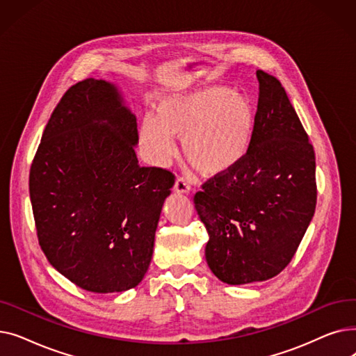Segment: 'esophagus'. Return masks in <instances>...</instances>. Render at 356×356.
Segmentation results:
<instances>
[{
	"label": "esophagus",
	"instance_id": "esophagus-1",
	"mask_svg": "<svg viewBox=\"0 0 356 356\" xmlns=\"http://www.w3.org/2000/svg\"><path fill=\"white\" fill-rule=\"evenodd\" d=\"M175 192L177 193H189L191 192V184L189 181L183 179V177H179L175 183Z\"/></svg>",
	"mask_w": 356,
	"mask_h": 356
}]
</instances>
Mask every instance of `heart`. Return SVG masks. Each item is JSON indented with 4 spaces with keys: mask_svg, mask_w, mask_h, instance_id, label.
I'll list each match as a JSON object with an SVG mask.
<instances>
[{
    "mask_svg": "<svg viewBox=\"0 0 356 356\" xmlns=\"http://www.w3.org/2000/svg\"><path fill=\"white\" fill-rule=\"evenodd\" d=\"M252 104L228 86L212 85L160 99L154 117L140 127L147 159L167 165L176 154L175 137L183 138L188 161L204 176L232 172L247 157L255 133Z\"/></svg>",
    "mask_w": 356,
    "mask_h": 356,
    "instance_id": "b5f03b06",
    "label": "heart"
}]
</instances>
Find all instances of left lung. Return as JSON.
Segmentation results:
<instances>
[{
  "instance_id": "8db88e82",
  "label": "left lung",
  "mask_w": 356,
  "mask_h": 356,
  "mask_svg": "<svg viewBox=\"0 0 356 356\" xmlns=\"http://www.w3.org/2000/svg\"><path fill=\"white\" fill-rule=\"evenodd\" d=\"M255 133L232 172L195 195L209 241L204 257L220 282H266L294 257L316 209L313 145L282 83L257 70Z\"/></svg>"
}]
</instances>
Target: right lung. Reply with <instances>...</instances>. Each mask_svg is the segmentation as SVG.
Masks as SVG:
<instances>
[{
  "mask_svg": "<svg viewBox=\"0 0 356 356\" xmlns=\"http://www.w3.org/2000/svg\"><path fill=\"white\" fill-rule=\"evenodd\" d=\"M137 118L118 86L78 82L54 108L30 168V200L49 263L92 293L140 284L175 176L141 167Z\"/></svg>",
  "mask_w": 356,
  "mask_h": 356,
  "instance_id": "right-lung-1",
  "label": "right lung"
}]
</instances>
